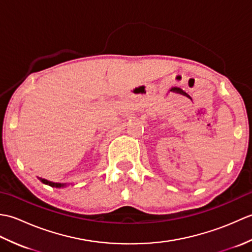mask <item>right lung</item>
Here are the masks:
<instances>
[{"mask_svg":"<svg viewBox=\"0 0 252 252\" xmlns=\"http://www.w3.org/2000/svg\"><path fill=\"white\" fill-rule=\"evenodd\" d=\"M40 180H41L42 182H43L44 184H47V185H50V186H52V187H63V186H66L65 183H54V182L47 181V180H45V179H41V178H40Z\"/></svg>","mask_w":252,"mask_h":252,"instance_id":"1","label":"right lung"}]
</instances>
